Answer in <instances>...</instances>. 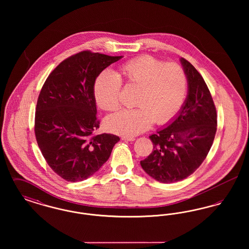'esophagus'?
Segmentation results:
<instances>
[{"instance_id": "34e87169", "label": "esophagus", "mask_w": 249, "mask_h": 249, "mask_svg": "<svg viewBox=\"0 0 249 249\" xmlns=\"http://www.w3.org/2000/svg\"><path fill=\"white\" fill-rule=\"evenodd\" d=\"M122 140L124 141H129V142H132L135 140L134 137H122Z\"/></svg>"}]
</instances>
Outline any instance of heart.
<instances>
[{"instance_id": "heart-1", "label": "heart", "mask_w": 249, "mask_h": 249, "mask_svg": "<svg viewBox=\"0 0 249 249\" xmlns=\"http://www.w3.org/2000/svg\"><path fill=\"white\" fill-rule=\"evenodd\" d=\"M123 80L138 87L137 107L122 109L105 119L107 130L133 137L148 130L155 120L159 124L172 119L182 107L187 93V76L177 63H164L151 56L130 59L119 68V73L105 71L94 84V98L104 110L112 111L119 106Z\"/></svg>"}]
</instances>
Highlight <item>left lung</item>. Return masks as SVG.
<instances>
[{
  "label": "left lung",
  "instance_id": "left-lung-1",
  "mask_svg": "<svg viewBox=\"0 0 249 249\" xmlns=\"http://www.w3.org/2000/svg\"><path fill=\"white\" fill-rule=\"evenodd\" d=\"M180 62L188 81V95L165 127L149 136L153 151L140 161L142 170L161 183L190 177L208 154L216 131V110L202 76L187 59Z\"/></svg>",
  "mask_w": 249,
  "mask_h": 249
}]
</instances>
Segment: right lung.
<instances>
[{"instance_id":"obj_1","label":"right lung","mask_w":249,"mask_h":249,"mask_svg":"<svg viewBox=\"0 0 249 249\" xmlns=\"http://www.w3.org/2000/svg\"><path fill=\"white\" fill-rule=\"evenodd\" d=\"M121 58L90 51L77 53L59 63L41 89L36 141L48 165L66 181L93 176L119 141L111 133L94 134L100 126L94 84L102 71Z\"/></svg>"}]
</instances>
